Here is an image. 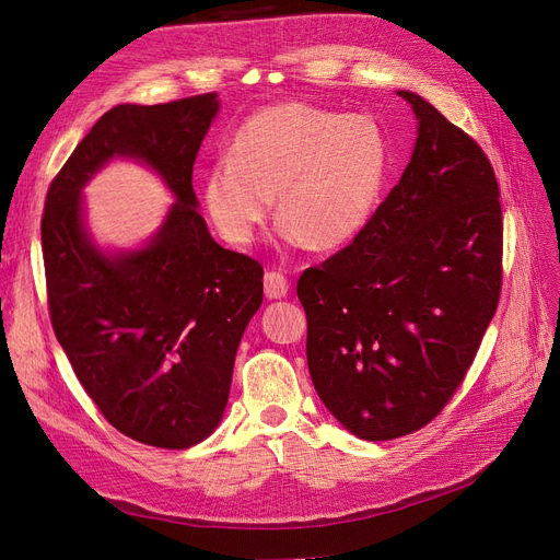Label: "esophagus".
Returning <instances> with one entry per match:
<instances>
[{
    "label": "esophagus",
    "mask_w": 560,
    "mask_h": 560,
    "mask_svg": "<svg viewBox=\"0 0 560 560\" xmlns=\"http://www.w3.org/2000/svg\"><path fill=\"white\" fill-rule=\"evenodd\" d=\"M289 292V282L280 271H268L264 276V294L266 299H282Z\"/></svg>",
    "instance_id": "1"
}]
</instances>
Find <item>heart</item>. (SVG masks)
Here are the masks:
<instances>
[{"mask_svg": "<svg viewBox=\"0 0 560 560\" xmlns=\"http://www.w3.org/2000/svg\"><path fill=\"white\" fill-rule=\"evenodd\" d=\"M389 166V148L369 115L303 102L255 113L203 180V206L222 238L249 245L271 218L289 243L334 249L369 224Z\"/></svg>", "mask_w": 560, "mask_h": 560, "instance_id": "obj_1", "label": "heart"}]
</instances>
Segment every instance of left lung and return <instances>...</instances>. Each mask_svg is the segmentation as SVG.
<instances>
[{"label": "left lung", "instance_id": "obj_1", "mask_svg": "<svg viewBox=\"0 0 560 560\" xmlns=\"http://www.w3.org/2000/svg\"><path fill=\"white\" fill-rule=\"evenodd\" d=\"M398 94L419 120L410 164L361 234L296 284L315 389L363 440L415 433L442 412L503 287L489 158L419 94Z\"/></svg>", "mask_w": 560, "mask_h": 560}]
</instances>
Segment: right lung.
<instances>
[{
  "mask_svg": "<svg viewBox=\"0 0 560 560\" xmlns=\"http://www.w3.org/2000/svg\"><path fill=\"white\" fill-rule=\"evenodd\" d=\"M215 92L104 113L52 178L42 247L48 311L71 369L110 427L187 450L218 429L264 268L213 241L191 168L218 115ZM113 156L155 167L177 203L145 248L106 256L82 226L80 189Z\"/></svg>",
  "mask_w": 560,
  "mask_h": 560,
  "instance_id": "right-lung-1",
  "label": "right lung"
}]
</instances>
